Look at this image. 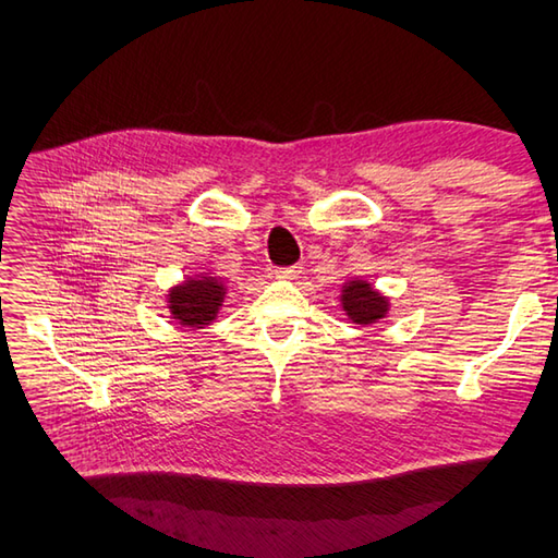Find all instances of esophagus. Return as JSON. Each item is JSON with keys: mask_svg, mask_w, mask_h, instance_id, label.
Here are the masks:
<instances>
[{"mask_svg": "<svg viewBox=\"0 0 558 558\" xmlns=\"http://www.w3.org/2000/svg\"><path fill=\"white\" fill-rule=\"evenodd\" d=\"M300 272H302V266L294 264V266H288V268H278L276 276L278 278H286V280H292V278H298Z\"/></svg>", "mask_w": 558, "mask_h": 558, "instance_id": "1", "label": "esophagus"}]
</instances>
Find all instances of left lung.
Instances as JSON below:
<instances>
[{
	"instance_id": "1",
	"label": "left lung",
	"mask_w": 558,
	"mask_h": 558,
	"mask_svg": "<svg viewBox=\"0 0 558 558\" xmlns=\"http://www.w3.org/2000/svg\"><path fill=\"white\" fill-rule=\"evenodd\" d=\"M342 310L348 312L354 324L366 326L384 318L388 312V302L378 294L366 280H350L342 288Z\"/></svg>"
}]
</instances>
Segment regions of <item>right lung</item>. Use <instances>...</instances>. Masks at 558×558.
I'll list each match as a JSON object with an SVG mask.
<instances>
[{"instance_id":"add662e5","label":"right lung","mask_w":558,"mask_h":558,"mask_svg":"<svg viewBox=\"0 0 558 558\" xmlns=\"http://www.w3.org/2000/svg\"><path fill=\"white\" fill-rule=\"evenodd\" d=\"M225 286L218 278H201L184 280L180 288H174L170 300V314L177 318V324L186 328H204L216 318L222 306Z\"/></svg>"}]
</instances>
